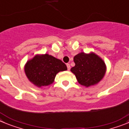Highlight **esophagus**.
<instances>
[{
    "label": "esophagus",
    "instance_id": "esophagus-1",
    "mask_svg": "<svg viewBox=\"0 0 129 129\" xmlns=\"http://www.w3.org/2000/svg\"><path fill=\"white\" fill-rule=\"evenodd\" d=\"M67 69H68V70H70L71 66H70V64H69V63H67Z\"/></svg>",
    "mask_w": 129,
    "mask_h": 129
}]
</instances>
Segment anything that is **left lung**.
Segmentation results:
<instances>
[{"mask_svg": "<svg viewBox=\"0 0 129 129\" xmlns=\"http://www.w3.org/2000/svg\"><path fill=\"white\" fill-rule=\"evenodd\" d=\"M74 62L75 66L72 67L71 71L81 85L88 87L97 84L105 74V63L93 53H80L74 56Z\"/></svg>", "mask_w": 129, "mask_h": 129, "instance_id": "obj_1", "label": "left lung"}]
</instances>
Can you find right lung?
Masks as SVG:
<instances>
[{
	"instance_id": "obj_1",
	"label": "right lung",
	"mask_w": 129,
	"mask_h": 129,
	"mask_svg": "<svg viewBox=\"0 0 129 129\" xmlns=\"http://www.w3.org/2000/svg\"><path fill=\"white\" fill-rule=\"evenodd\" d=\"M67 69L62 61L48 54L36 55L26 62L25 67L28 79L38 87L53 83L56 74Z\"/></svg>"
}]
</instances>
